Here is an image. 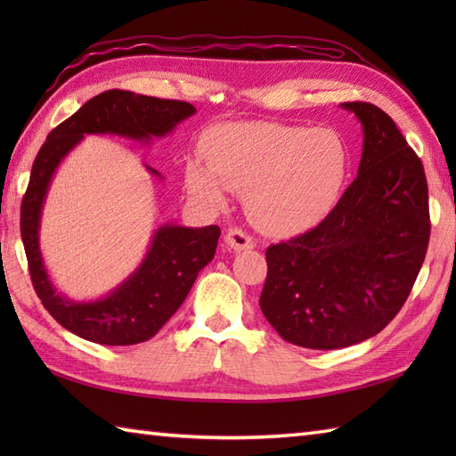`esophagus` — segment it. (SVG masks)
Here are the masks:
<instances>
[{"instance_id":"1","label":"esophagus","mask_w":456,"mask_h":456,"mask_svg":"<svg viewBox=\"0 0 456 456\" xmlns=\"http://www.w3.org/2000/svg\"><path fill=\"white\" fill-rule=\"evenodd\" d=\"M225 243L233 248V250H250V248H255V239L250 237L247 231H243V229H239V227H231L227 233H225Z\"/></svg>"}]
</instances>
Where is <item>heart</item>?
<instances>
[{
    "label": "heart",
    "mask_w": 456,
    "mask_h": 456,
    "mask_svg": "<svg viewBox=\"0 0 456 456\" xmlns=\"http://www.w3.org/2000/svg\"><path fill=\"white\" fill-rule=\"evenodd\" d=\"M206 164H186L190 193L223 208L227 190L247 191L248 216L274 235L319 225L343 196L351 149L331 127L239 121L223 123L201 141Z\"/></svg>",
    "instance_id": "heart-1"
}]
</instances>
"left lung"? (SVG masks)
I'll use <instances>...</instances> for the list:
<instances>
[{"label": "left lung", "instance_id": "8db88e82", "mask_svg": "<svg viewBox=\"0 0 456 456\" xmlns=\"http://www.w3.org/2000/svg\"><path fill=\"white\" fill-rule=\"evenodd\" d=\"M362 125L358 176L307 233L266 248L260 309L288 343L333 351L378 335L408 299L429 245L428 180L394 119L341 103Z\"/></svg>", "mask_w": 456, "mask_h": 456}]
</instances>
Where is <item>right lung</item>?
Listing matches in <instances>:
<instances>
[{
  "label": "right lung",
  "instance_id": "obj_1",
  "mask_svg": "<svg viewBox=\"0 0 456 456\" xmlns=\"http://www.w3.org/2000/svg\"><path fill=\"white\" fill-rule=\"evenodd\" d=\"M196 113L188 102L160 100L127 90H108L86 102L72 118L48 133L33 162L21 201V239L37 296L58 323L86 341L123 346L149 341L176 314L198 273L216 255L221 229L167 225L154 231L147 256L134 273L94 302H74L58 294L43 263L38 229L51 180L58 164L84 134H118L149 142L164 137ZM152 176L160 172L147 167Z\"/></svg>",
  "mask_w": 456,
  "mask_h": 456
}]
</instances>
